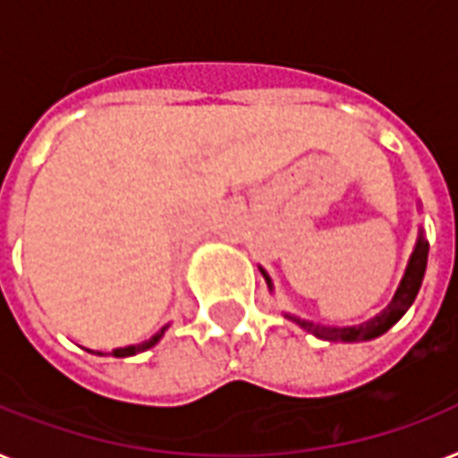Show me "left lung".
<instances>
[{"mask_svg":"<svg viewBox=\"0 0 458 458\" xmlns=\"http://www.w3.org/2000/svg\"><path fill=\"white\" fill-rule=\"evenodd\" d=\"M426 266H428V242L423 240V233L419 235V242L413 247V254L409 259V264H406L404 278L399 283L397 293L392 297V301L387 304V309L377 313L376 318L366 320L361 326H352V327H333V326H318V323H311V320H301L297 316H290L285 313L287 318L294 320L297 326H301L304 330H309L311 335L320 337V340L327 342H361V340H373V337H380L383 333H387L394 323H397L406 311H409V306L413 304L416 300V294L420 290V283H423V276H426ZM259 271L264 273L266 283L273 290V283L268 278V273L264 268H259Z\"/></svg>","mask_w":458,"mask_h":458,"instance_id":"left-lung-1","label":"left lung"}]
</instances>
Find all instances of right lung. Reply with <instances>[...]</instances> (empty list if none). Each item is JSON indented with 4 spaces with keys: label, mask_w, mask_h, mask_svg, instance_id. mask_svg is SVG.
Instances as JSON below:
<instances>
[{
    "label": "right lung",
    "mask_w": 458,
    "mask_h": 458,
    "mask_svg": "<svg viewBox=\"0 0 458 458\" xmlns=\"http://www.w3.org/2000/svg\"><path fill=\"white\" fill-rule=\"evenodd\" d=\"M165 330H168V326L161 327V330H158L157 335H152V337H149V340H147V342H142V344H131V347L114 349V352H111V354L118 356V359H121V356H135V354H140V352H145V349L154 347V344H157V342L161 340V337H164Z\"/></svg>",
    "instance_id": "1"
}]
</instances>
